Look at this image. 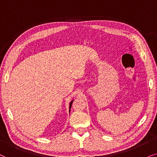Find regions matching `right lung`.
I'll use <instances>...</instances> for the list:
<instances>
[{"mask_svg":"<svg viewBox=\"0 0 157 157\" xmlns=\"http://www.w3.org/2000/svg\"><path fill=\"white\" fill-rule=\"evenodd\" d=\"M73 103V100H72V101L70 102V108H71V106H72V104Z\"/></svg>","mask_w":157,"mask_h":157,"instance_id":"add662e5","label":"right lung"}]
</instances>
